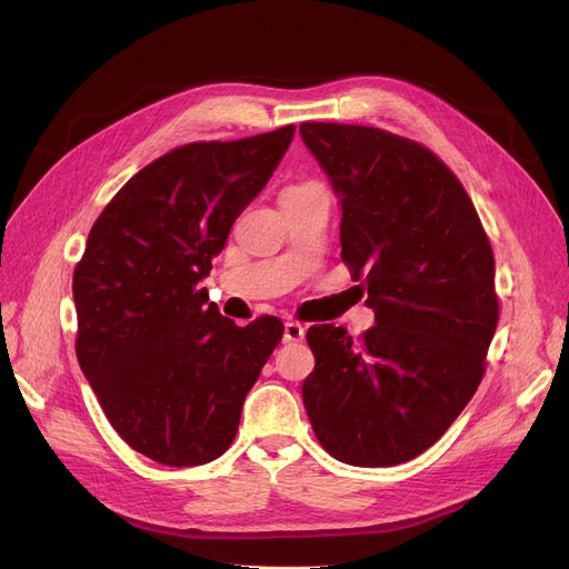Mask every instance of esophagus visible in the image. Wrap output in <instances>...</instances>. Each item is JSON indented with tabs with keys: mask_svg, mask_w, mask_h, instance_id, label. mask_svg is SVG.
I'll return each instance as SVG.
<instances>
[{
	"mask_svg": "<svg viewBox=\"0 0 569 569\" xmlns=\"http://www.w3.org/2000/svg\"><path fill=\"white\" fill-rule=\"evenodd\" d=\"M303 337H306V327H303L301 322H297V320L284 322V341H287V343H297V341H301Z\"/></svg>",
	"mask_w": 569,
	"mask_h": 569,
	"instance_id": "1",
	"label": "esophagus"
}]
</instances>
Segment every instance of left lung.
<instances>
[{"mask_svg":"<svg viewBox=\"0 0 569 569\" xmlns=\"http://www.w3.org/2000/svg\"><path fill=\"white\" fill-rule=\"evenodd\" d=\"M341 197V261L368 289L358 339L313 325L301 393L332 458L387 468L427 451L468 406L498 325L493 251L453 170L370 126L301 123Z\"/></svg>","mask_w":569,"mask_h":569,"instance_id":"left-lung-1","label":"left lung"}]
</instances>
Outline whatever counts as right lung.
I'll return each instance as SVG.
<instances>
[{"instance_id": "1", "label": "right lung", "mask_w": 569, "mask_h": 569, "mask_svg": "<svg viewBox=\"0 0 569 569\" xmlns=\"http://www.w3.org/2000/svg\"><path fill=\"white\" fill-rule=\"evenodd\" d=\"M295 130L170 149L118 189L76 266L78 363L118 437L161 465L189 468L230 449L282 339L272 316L247 327L220 316L199 282Z\"/></svg>"}]
</instances>
